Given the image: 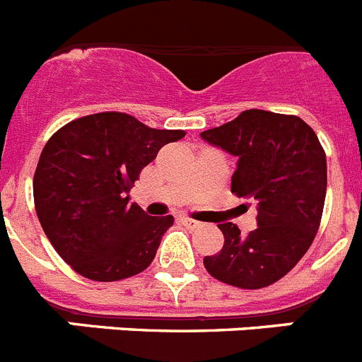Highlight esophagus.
I'll list each match as a JSON object with an SVG mask.
<instances>
[{"instance_id": "1", "label": "esophagus", "mask_w": 362, "mask_h": 362, "mask_svg": "<svg viewBox=\"0 0 362 362\" xmlns=\"http://www.w3.org/2000/svg\"><path fill=\"white\" fill-rule=\"evenodd\" d=\"M181 223H183V225L187 226V228H190V230H194V228H197V226H201L199 221L192 219V217H181Z\"/></svg>"}]
</instances>
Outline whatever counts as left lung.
I'll use <instances>...</instances> for the list:
<instances>
[{
  "mask_svg": "<svg viewBox=\"0 0 362 362\" xmlns=\"http://www.w3.org/2000/svg\"><path fill=\"white\" fill-rule=\"evenodd\" d=\"M204 141L238 156L232 194L257 210V228L243 235L238 225H217L225 235L219 254L204 268L221 283L259 290L284 277L308 252L321 225L326 197V153L310 124L267 110L201 132Z\"/></svg>",
  "mask_w": 362,
  "mask_h": 362,
  "instance_id": "8db88e82",
  "label": "left lung"
}]
</instances>
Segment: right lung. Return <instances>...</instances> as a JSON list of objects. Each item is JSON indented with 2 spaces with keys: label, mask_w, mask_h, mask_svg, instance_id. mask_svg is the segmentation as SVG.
<instances>
[{
  "label": "right lung",
  "mask_w": 362,
  "mask_h": 362,
  "mask_svg": "<svg viewBox=\"0 0 362 362\" xmlns=\"http://www.w3.org/2000/svg\"><path fill=\"white\" fill-rule=\"evenodd\" d=\"M185 130H158L124 112H99L52 134L34 174L45 233L74 272L112 283L141 274L174 217H150L129 192L139 172Z\"/></svg>",
  "instance_id": "right-lung-1"
}]
</instances>
